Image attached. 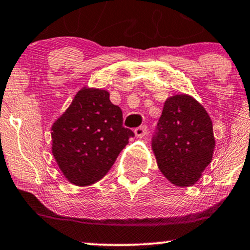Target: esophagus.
Listing matches in <instances>:
<instances>
[{"label":"esophagus","mask_w":250,"mask_h":250,"mask_svg":"<svg viewBox=\"0 0 250 250\" xmlns=\"http://www.w3.org/2000/svg\"><path fill=\"white\" fill-rule=\"evenodd\" d=\"M146 133H147V126L146 125L139 126V127H137L136 130H134V134H136V137L138 138H143Z\"/></svg>","instance_id":"34e87169"}]
</instances>
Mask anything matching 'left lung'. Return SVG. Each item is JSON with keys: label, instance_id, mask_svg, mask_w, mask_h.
<instances>
[{"label": "left lung", "instance_id": "1", "mask_svg": "<svg viewBox=\"0 0 250 250\" xmlns=\"http://www.w3.org/2000/svg\"><path fill=\"white\" fill-rule=\"evenodd\" d=\"M214 147L212 120L200 103L188 95L167 98L152 139L161 173L175 186H192L212 161Z\"/></svg>", "mask_w": 250, "mask_h": 250}]
</instances>
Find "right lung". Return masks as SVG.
I'll use <instances>...</instances> for the list:
<instances>
[{"instance_id":"1","label":"right lung","mask_w":250,"mask_h":250,"mask_svg":"<svg viewBox=\"0 0 250 250\" xmlns=\"http://www.w3.org/2000/svg\"><path fill=\"white\" fill-rule=\"evenodd\" d=\"M133 136L107 91L83 87L52 125V154L67 181L89 186L106 174Z\"/></svg>"}]
</instances>
